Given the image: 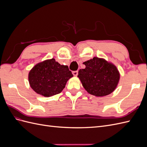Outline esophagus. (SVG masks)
Wrapping results in <instances>:
<instances>
[{"label": "esophagus", "instance_id": "esophagus-1", "mask_svg": "<svg viewBox=\"0 0 147 147\" xmlns=\"http://www.w3.org/2000/svg\"><path fill=\"white\" fill-rule=\"evenodd\" d=\"M72 74H73V75H74V76L77 77V75H78V71H77V70H76V71H74V72H72Z\"/></svg>", "mask_w": 147, "mask_h": 147}]
</instances>
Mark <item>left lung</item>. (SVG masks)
<instances>
[{
  "instance_id": "obj_1",
  "label": "left lung",
  "mask_w": 147,
  "mask_h": 147,
  "mask_svg": "<svg viewBox=\"0 0 147 147\" xmlns=\"http://www.w3.org/2000/svg\"><path fill=\"white\" fill-rule=\"evenodd\" d=\"M83 64L86 67L79 70L78 77L90 94L102 97L114 91L119 79L116 67L97 57Z\"/></svg>"
}]
</instances>
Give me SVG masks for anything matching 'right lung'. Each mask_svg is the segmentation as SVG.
Here are the masks:
<instances>
[{"instance_id":"1","label":"right lung","mask_w":147,"mask_h":147,"mask_svg":"<svg viewBox=\"0 0 147 147\" xmlns=\"http://www.w3.org/2000/svg\"><path fill=\"white\" fill-rule=\"evenodd\" d=\"M72 77L67 65H61L51 59L35 65L29 74V82L34 91L50 97L60 93Z\"/></svg>"}]
</instances>
